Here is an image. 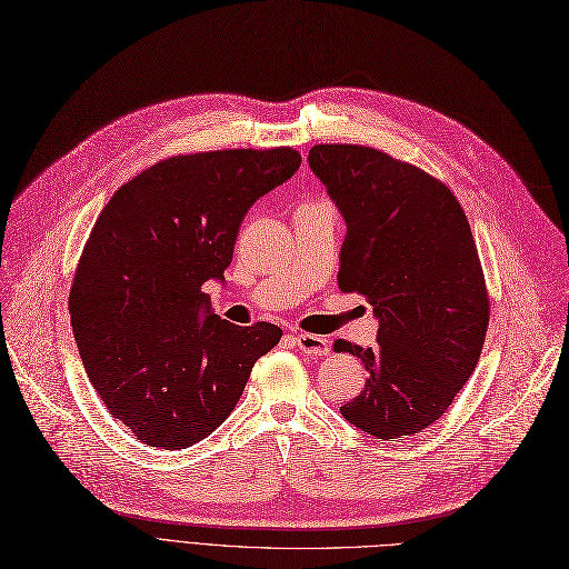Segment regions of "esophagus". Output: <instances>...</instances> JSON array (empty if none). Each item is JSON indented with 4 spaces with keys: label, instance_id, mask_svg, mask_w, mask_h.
<instances>
[{
    "label": "esophagus",
    "instance_id": "obj_1",
    "mask_svg": "<svg viewBox=\"0 0 569 569\" xmlns=\"http://www.w3.org/2000/svg\"><path fill=\"white\" fill-rule=\"evenodd\" d=\"M298 349L307 356H328L330 353V342L321 335H311V332H300L296 335Z\"/></svg>",
    "mask_w": 569,
    "mask_h": 569
}]
</instances>
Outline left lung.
Masks as SVG:
<instances>
[{
  "instance_id": "1",
  "label": "left lung",
  "mask_w": 569,
  "mask_h": 569,
  "mask_svg": "<svg viewBox=\"0 0 569 569\" xmlns=\"http://www.w3.org/2000/svg\"><path fill=\"white\" fill-rule=\"evenodd\" d=\"M309 168L347 222L338 283L370 305L375 347L359 356L363 391L340 408L375 438L431 427L471 377L490 321L486 277L469 220L422 168L363 144H313Z\"/></svg>"
}]
</instances>
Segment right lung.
Here are the masks:
<instances>
[{
    "mask_svg": "<svg viewBox=\"0 0 569 569\" xmlns=\"http://www.w3.org/2000/svg\"><path fill=\"white\" fill-rule=\"evenodd\" d=\"M292 147L163 159L102 208L70 290L81 363L144 446L182 450L234 410L273 323L222 321L201 290L224 281L248 208L298 171Z\"/></svg>",
    "mask_w": 569,
    "mask_h": 569,
    "instance_id": "add662e5",
    "label": "right lung"
}]
</instances>
